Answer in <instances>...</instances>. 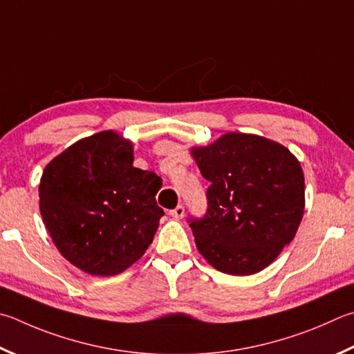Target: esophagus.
Returning a JSON list of instances; mask_svg holds the SVG:
<instances>
[{"label": "esophagus", "mask_w": 354, "mask_h": 354, "mask_svg": "<svg viewBox=\"0 0 354 354\" xmlns=\"http://www.w3.org/2000/svg\"><path fill=\"white\" fill-rule=\"evenodd\" d=\"M184 212H185L184 205L179 204L178 207H175V209L169 212V215H170V216H173V218H176V220H181V218L184 216Z\"/></svg>", "instance_id": "34e87169"}]
</instances>
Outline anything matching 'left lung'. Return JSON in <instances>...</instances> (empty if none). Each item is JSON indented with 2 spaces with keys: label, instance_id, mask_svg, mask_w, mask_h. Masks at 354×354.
Here are the masks:
<instances>
[{
  "label": "left lung",
  "instance_id": "1",
  "mask_svg": "<svg viewBox=\"0 0 354 354\" xmlns=\"http://www.w3.org/2000/svg\"><path fill=\"white\" fill-rule=\"evenodd\" d=\"M190 155L210 181L207 214L190 220L199 254L224 274L263 271L294 240L304 216L297 158L275 140L235 131Z\"/></svg>",
  "mask_w": 354,
  "mask_h": 354
}]
</instances>
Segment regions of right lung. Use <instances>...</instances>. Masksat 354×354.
I'll return each instance as SVG.
<instances>
[{"label": "right lung", "instance_id": "add662e5", "mask_svg": "<svg viewBox=\"0 0 354 354\" xmlns=\"http://www.w3.org/2000/svg\"><path fill=\"white\" fill-rule=\"evenodd\" d=\"M133 160L131 140L108 130L77 140L43 170V223L59 252L83 272L125 271L156 234L162 179Z\"/></svg>", "mask_w": 354, "mask_h": 354}]
</instances>
